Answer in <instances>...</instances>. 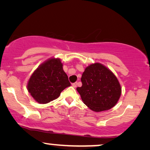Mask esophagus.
I'll list each match as a JSON object with an SVG mask.
<instances>
[{
  "label": "esophagus",
  "mask_w": 150,
  "mask_h": 150,
  "mask_svg": "<svg viewBox=\"0 0 150 150\" xmlns=\"http://www.w3.org/2000/svg\"><path fill=\"white\" fill-rule=\"evenodd\" d=\"M77 82H75V83H73L72 84V86H73L74 88H76L77 87Z\"/></svg>",
  "instance_id": "34e87169"
}]
</instances>
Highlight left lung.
Listing matches in <instances>:
<instances>
[{"label":"left lung","mask_w":150,"mask_h":150,"mask_svg":"<svg viewBox=\"0 0 150 150\" xmlns=\"http://www.w3.org/2000/svg\"><path fill=\"white\" fill-rule=\"evenodd\" d=\"M82 86L77 87L84 103L93 111H106L116 105L121 95L117 77L110 70L96 63L86 68L81 78Z\"/></svg>","instance_id":"8db88e82"}]
</instances>
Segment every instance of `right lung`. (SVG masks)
<instances>
[{"mask_svg":"<svg viewBox=\"0 0 150 150\" xmlns=\"http://www.w3.org/2000/svg\"><path fill=\"white\" fill-rule=\"evenodd\" d=\"M59 59H51L41 64L29 79L28 90L40 104L57 98L66 87L71 86L69 78Z\"/></svg>","mask_w":150,"mask_h":150,"instance_id":"add662e5","label":"right lung"}]
</instances>
